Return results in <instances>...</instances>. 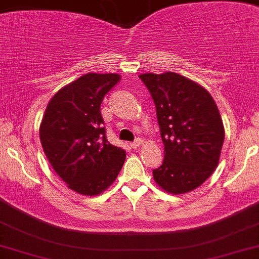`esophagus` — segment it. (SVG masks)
Returning a JSON list of instances; mask_svg holds the SVG:
<instances>
[{
    "mask_svg": "<svg viewBox=\"0 0 259 259\" xmlns=\"http://www.w3.org/2000/svg\"><path fill=\"white\" fill-rule=\"evenodd\" d=\"M141 144H143V140L141 139H136L134 143H132V147L133 149H138V147H140Z\"/></svg>",
    "mask_w": 259,
    "mask_h": 259,
    "instance_id": "1",
    "label": "esophagus"
}]
</instances>
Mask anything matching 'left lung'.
I'll return each instance as SVG.
<instances>
[{
  "label": "left lung",
  "instance_id": "1",
  "mask_svg": "<svg viewBox=\"0 0 259 259\" xmlns=\"http://www.w3.org/2000/svg\"><path fill=\"white\" fill-rule=\"evenodd\" d=\"M156 106L163 162L153 169L156 184L169 194L200 187L218 167L225 129L217 103L203 86L176 72L143 73Z\"/></svg>",
  "mask_w": 259,
  "mask_h": 259
}]
</instances>
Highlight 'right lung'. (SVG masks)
Returning <instances> with one entry per match:
<instances>
[{
    "label": "right lung",
    "instance_id": "1",
    "mask_svg": "<svg viewBox=\"0 0 259 259\" xmlns=\"http://www.w3.org/2000/svg\"><path fill=\"white\" fill-rule=\"evenodd\" d=\"M119 73L88 72L51 97L39 138L54 171L71 190L96 197L118 177L124 149L108 143L101 103L120 81Z\"/></svg>",
    "mask_w": 259,
    "mask_h": 259
}]
</instances>
